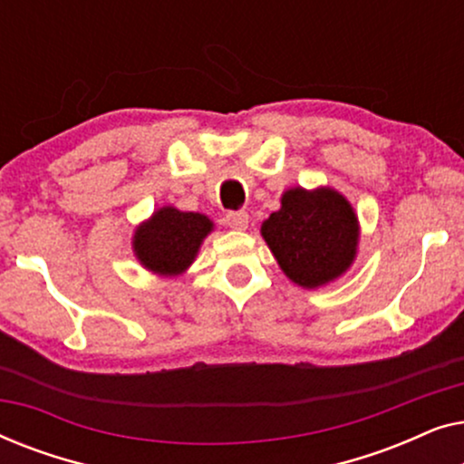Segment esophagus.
<instances>
[{"label": "esophagus", "instance_id": "esophagus-1", "mask_svg": "<svg viewBox=\"0 0 464 464\" xmlns=\"http://www.w3.org/2000/svg\"><path fill=\"white\" fill-rule=\"evenodd\" d=\"M226 224L232 227V230H245L249 226V213L246 211H227L226 213Z\"/></svg>", "mask_w": 464, "mask_h": 464}]
</instances>
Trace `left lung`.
<instances>
[{
  "label": "left lung",
  "mask_w": 464,
  "mask_h": 464,
  "mask_svg": "<svg viewBox=\"0 0 464 464\" xmlns=\"http://www.w3.org/2000/svg\"><path fill=\"white\" fill-rule=\"evenodd\" d=\"M262 237L278 266L302 287H319L353 264L359 226L346 198L329 188H295L262 226Z\"/></svg>",
  "instance_id": "left-lung-1"
}]
</instances>
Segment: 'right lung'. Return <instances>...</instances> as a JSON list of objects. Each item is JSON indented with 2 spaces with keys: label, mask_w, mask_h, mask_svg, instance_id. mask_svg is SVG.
I'll use <instances>...</instances> for the list:
<instances>
[{
  "label": "right lung",
  "mask_w": 464,
  "mask_h": 464,
  "mask_svg": "<svg viewBox=\"0 0 464 464\" xmlns=\"http://www.w3.org/2000/svg\"><path fill=\"white\" fill-rule=\"evenodd\" d=\"M211 219L164 207L135 232V253L145 268L158 275H179L194 262L202 238L211 232Z\"/></svg>",
  "instance_id": "add662e5"
}]
</instances>
